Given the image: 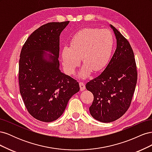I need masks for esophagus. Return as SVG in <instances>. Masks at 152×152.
Here are the masks:
<instances>
[{
	"label": "esophagus",
	"mask_w": 152,
	"mask_h": 152,
	"mask_svg": "<svg viewBox=\"0 0 152 152\" xmlns=\"http://www.w3.org/2000/svg\"><path fill=\"white\" fill-rule=\"evenodd\" d=\"M79 86H80V91H84L86 89V86L84 82H79Z\"/></svg>",
	"instance_id": "esophagus-1"
}]
</instances>
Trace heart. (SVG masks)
<instances>
[{"instance_id": "b5f03b06", "label": "heart", "mask_w": 152, "mask_h": 152, "mask_svg": "<svg viewBox=\"0 0 152 152\" xmlns=\"http://www.w3.org/2000/svg\"><path fill=\"white\" fill-rule=\"evenodd\" d=\"M113 45V35L108 30L82 29L73 35L70 47L65 46L62 49L64 70L69 75L74 73L82 58L84 65L79 72L81 78L89 77L92 70L99 72L108 63Z\"/></svg>"}]
</instances>
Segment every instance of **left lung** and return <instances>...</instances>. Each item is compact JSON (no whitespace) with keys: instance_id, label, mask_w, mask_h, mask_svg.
<instances>
[{"instance_id":"left-lung-1","label":"left lung","mask_w":152,"mask_h":152,"mask_svg":"<svg viewBox=\"0 0 152 152\" xmlns=\"http://www.w3.org/2000/svg\"><path fill=\"white\" fill-rule=\"evenodd\" d=\"M117 48L101 74L86 84L94 96L89 112L96 120L108 123L117 120L129 108L137 83L134 54L128 40L113 26Z\"/></svg>"}]
</instances>
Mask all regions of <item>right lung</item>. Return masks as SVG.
Instances as JSON below:
<instances>
[{"label":"right lung","mask_w":152,"mask_h":152,"mask_svg":"<svg viewBox=\"0 0 152 152\" xmlns=\"http://www.w3.org/2000/svg\"><path fill=\"white\" fill-rule=\"evenodd\" d=\"M69 22L41 26L29 36L21 50L20 94L28 113L42 122L58 119L69 99L80 90L79 82L59 70V35Z\"/></svg>","instance_id":"obj_1"}]
</instances>
